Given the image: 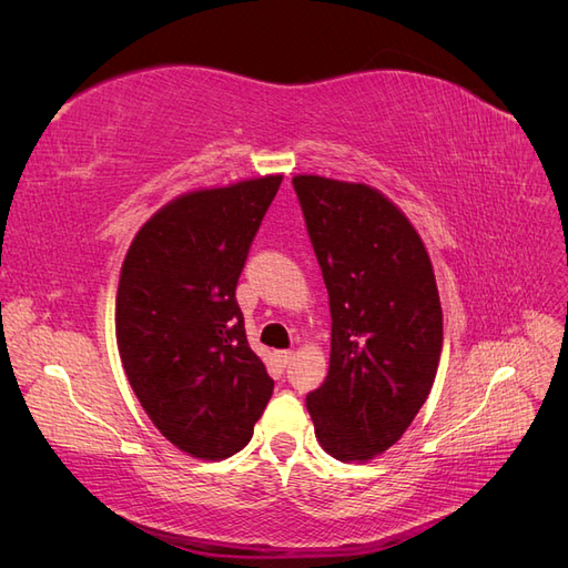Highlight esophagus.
I'll list each match as a JSON object with an SVG mask.
<instances>
[{
  "instance_id": "obj_1",
  "label": "esophagus",
  "mask_w": 568,
  "mask_h": 568,
  "mask_svg": "<svg viewBox=\"0 0 568 568\" xmlns=\"http://www.w3.org/2000/svg\"><path fill=\"white\" fill-rule=\"evenodd\" d=\"M294 359V351H280V363L286 367Z\"/></svg>"
}]
</instances>
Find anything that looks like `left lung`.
<instances>
[{
	"instance_id": "1",
	"label": "left lung",
	"mask_w": 568,
	"mask_h": 568,
	"mask_svg": "<svg viewBox=\"0 0 568 568\" xmlns=\"http://www.w3.org/2000/svg\"><path fill=\"white\" fill-rule=\"evenodd\" d=\"M294 189L332 311L329 374L307 393L317 443L369 462L407 432L432 393L443 311L432 257L379 189L296 175Z\"/></svg>"
}]
</instances>
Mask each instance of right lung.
Instances as JSON below:
<instances>
[{"label": "right lung", "instance_id": "1", "mask_svg": "<svg viewBox=\"0 0 568 568\" xmlns=\"http://www.w3.org/2000/svg\"><path fill=\"white\" fill-rule=\"evenodd\" d=\"M282 178L168 201L134 234L120 270L115 341L128 382L153 426L196 459L246 448L272 398L234 291Z\"/></svg>", "mask_w": 568, "mask_h": 568}]
</instances>
